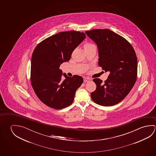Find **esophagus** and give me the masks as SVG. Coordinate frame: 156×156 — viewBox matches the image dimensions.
I'll return each instance as SVG.
<instances>
[{
	"mask_svg": "<svg viewBox=\"0 0 156 156\" xmlns=\"http://www.w3.org/2000/svg\"><path fill=\"white\" fill-rule=\"evenodd\" d=\"M83 79H84V82L85 83L90 82V79L89 78H87V77H84Z\"/></svg>",
	"mask_w": 156,
	"mask_h": 156,
	"instance_id": "1",
	"label": "esophagus"
}]
</instances>
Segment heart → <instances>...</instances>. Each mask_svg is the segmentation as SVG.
Wrapping results in <instances>:
<instances>
[{"instance_id": "1", "label": "heart", "mask_w": 156, "mask_h": 156, "mask_svg": "<svg viewBox=\"0 0 156 156\" xmlns=\"http://www.w3.org/2000/svg\"><path fill=\"white\" fill-rule=\"evenodd\" d=\"M94 46L92 44H85L84 48L85 47H90V46Z\"/></svg>"}]
</instances>
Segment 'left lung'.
<instances>
[{"mask_svg": "<svg viewBox=\"0 0 156 156\" xmlns=\"http://www.w3.org/2000/svg\"><path fill=\"white\" fill-rule=\"evenodd\" d=\"M85 33L97 44L98 65L110 74L103 83L93 81L96 89L91 94L92 101L102 106H112L122 101L132 89L137 77V57L125 38L109 29H94Z\"/></svg>", "mask_w": 156, "mask_h": 156, "instance_id": "obj_1", "label": "left lung"}]
</instances>
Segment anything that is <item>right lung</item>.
Returning a JSON list of instances; mask_svg holds the SVG:
<instances>
[{"label":"right lung","instance_id":"add662e5","mask_svg":"<svg viewBox=\"0 0 156 156\" xmlns=\"http://www.w3.org/2000/svg\"><path fill=\"white\" fill-rule=\"evenodd\" d=\"M85 38V33L79 31L60 32L46 38L34 49L31 61V84L38 98L49 107L61 109L73 102L83 79L78 75L69 77L62 74L59 67L69 61L73 51Z\"/></svg>","mask_w":156,"mask_h":156}]
</instances>
